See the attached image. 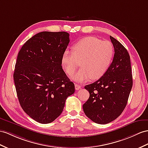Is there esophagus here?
I'll return each mask as SVG.
<instances>
[{"label": "esophagus", "instance_id": "esophagus-1", "mask_svg": "<svg viewBox=\"0 0 148 148\" xmlns=\"http://www.w3.org/2000/svg\"><path fill=\"white\" fill-rule=\"evenodd\" d=\"M81 88V86H80L79 84H75V90H79Z\"/></svg>", "mask_w": 148, "mask_h": 148}]
</instances>
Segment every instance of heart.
<instances>
[{"mask_svg":"<svg viewBox=\"0 0 148 148\" xmlns=\"http://www.w3.org/2000/svg\"><path fill=\"white\" fill-rule=\"evenodd\" d=\"M73 52L64 51L61 64L68 75L73 74L81 62L82 69L71 77L76 82H84L89 79L97 80L103 77L110 66L114 54L112 44L89 36L82 38L73 47Z\"/></svg>","mask_w":148,"mask_h":148,"instance_id":"b5f03b06","label":"heart"}]
</instances>
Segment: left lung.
<instances>
[{
    "mask_svg": "<svg viewBox=\"0 0 148 148\" xmlns=\"http://www.w3.org/2000/svg\"><path fill=\"white\" fill-rule=\"evenodd\" d=\"M114 56L106 73L99 80L86 85L88 100L83 111L93 122L108 124L115 120L126 106L132 86L130 56L126 49L112 36Z\"/></svg>",
    "mask_w": 148,
    "mask_h": 148,
    "instance_id": "left-lung-1",
    "label": "left lung"
}]
</instances>
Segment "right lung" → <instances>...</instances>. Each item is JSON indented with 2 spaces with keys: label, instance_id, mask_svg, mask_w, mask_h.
Here are the masks:
<instances>
[{
  "label": "right lung",
  "instance_id": "1",
  "mask_svg": "<svg viewBox=\"0 0 148 148\" xmlns=\"http://www.w3.org/2000/svg\"><path fill=\"white\" fill-rule=\"evenodd\" d=\"M69 41L66 32H41L26 42L18 54L14 73L18 99L24 112L38 123L54 121L75 92L61 66Z\"/></svg>",
  "mask_w": 148,
  "mask_h": 148
}]
</instances>
